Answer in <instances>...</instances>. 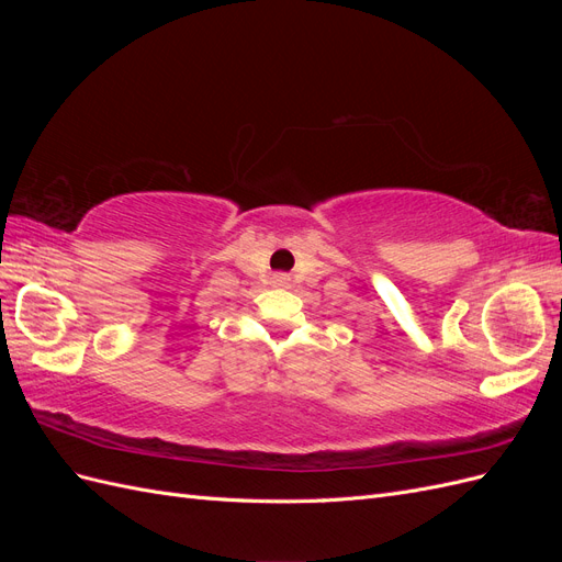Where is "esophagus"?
Masks as SVG:
<instances>
[{"label":"esophagus","instance_id":"34e87169","mask_svg":"<svg viewBox=\"0 0 562 562\" xmlns=\"http://www.w3.org/2000/svg\"><path fill=\"white\" fill-rule=\"evenodd\" d=\"M288 281H291V279H288L285 274H279V277H274V283H277V285H288Z\"/></svg>","mask_w":562,"mask_h":562}]
</instances>
